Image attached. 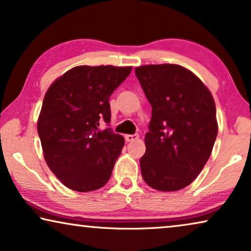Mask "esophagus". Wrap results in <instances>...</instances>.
<instances>
[{"label": "esophagus", "mask_w": 251, "mask_h": 251, "mask_svg": "<svg viewBox=\"0 0 251 251\" xmlns=\"http://www.w3.org/2000/svg\"><path fill=\"white\" fill-rule=\"evenodd\" d=\"M125 138H126V142H129V143L135 142L136 139L139 138V135L138 133H133V135H126Z\"/></svg>", "instance_id": "1"}]
</instances>
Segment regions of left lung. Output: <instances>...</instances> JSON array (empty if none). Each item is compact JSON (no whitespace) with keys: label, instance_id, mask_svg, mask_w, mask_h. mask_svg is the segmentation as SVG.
I'll use <instances>...</instances> for the list:
<instances>
[{"label":"left lung","instance_id":"1","mask_svg":"<svg viewBox=\"0 0 251 251\" xmlns=\"http://www.w3.org/2000/svg\"><path fill=\"white\" fill-rule=\"evenodd\" d=\"M135 73L152 106L146 152L140 157L143 179L157 191L181 190L201 173L214 147V98L200 78L179 65H145Z\"/></svg>","mask_w":251,"mask_h":251}]
</instances>
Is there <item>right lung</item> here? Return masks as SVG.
Here are the masks:
<instances>
[{"mask_svg":"<svg viewBox=\"0 0 251 251\" xmlns=\"http://www.w3.org/2000/svg\"><path fill=\"white\" fill-rule=\"evenodd\" d=\"M131 70L77 66L48 89L37 132L48 166L71 190H98L111 177L125 139L109 128V97ZM102 121L108 125L104 130Z\"/></svg>","mask_w":251,"mask_h":251,"instance_id":"obj_1","label":"right lung"}]
</instances>
